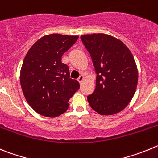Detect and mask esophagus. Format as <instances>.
<instances>
[{"label": "esophagus", "instance_id": "esophagus-1", "mask_svg": "<svg viewBox=\"0 0 158 158\" xmlns=\"http://www.w3.org/2000/svg\"><path fill=\"white\" fill-rule=\"evenodd\" d=\"M83 79H84V76H80L79 77V79H78V81H79V83H81V82H82V81H83Z\"/></svg>", "mask_w": 158, "mask_h": 158}]
</instances>
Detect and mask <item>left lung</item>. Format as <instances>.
Listing matches in <instances>:
<instances>
[{"label": "left lung", "instance_id": "8db88e82", "mask_svg": "<svg viewBox=\"0 0 158 158\" xmlns=\"http://www.w3.org/2000/svg\"><path fill=\"white\" fill-rule=\"evenodd\" d=\"M94 67L96 87L87 97L97 113L109 116L120 113L131 101L138 84L133 55L120 40L105 34L81 36Z\"/></svg>", "mask_w": 158, "mask_h": 158}]
</instances>
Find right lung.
<instances>
[{"label":"right lung","mask_w":158,"mask_h":158,"mask_svg":"<svg viewBox=\"0 0 158 158\" xmlns=\"http://www.w3.org/2000/svg\"><path fill=\"white\" fill-rule=\"evenodd\" d=\"M79 36L60 34L45 35L28 50L20 71V84L27 102L38 114L56 117L69 109V99L79 89L70 78L63 54Z\"/></svg>","instance_id":"add662e5"}]
</instances>
